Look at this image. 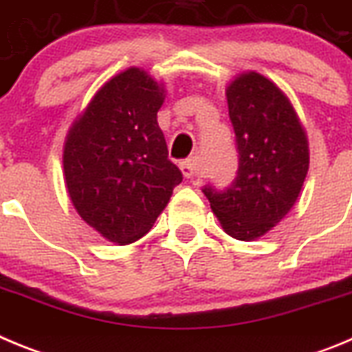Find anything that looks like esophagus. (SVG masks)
<instances>
[{"instance_id": "34e87169", "label": "esophagus", "mask_w": 352, "mask_h": 352, "mask_svg": "<svg viewBox=\"0 0 352 352\" xmlns=\"http://www.w3.org/2000/svg\"><path fill=\"white\" fill-rule=\"evenodd\" d=\"M182 173L185 178H194L195 174H197V167H195V160L194 158H190V160H185L182 162Z\"/></svg>"}]
</instances>
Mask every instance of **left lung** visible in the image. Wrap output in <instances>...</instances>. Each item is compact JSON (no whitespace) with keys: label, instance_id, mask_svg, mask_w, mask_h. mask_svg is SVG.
<instances>
[{"label":"left lung","instance_id":"1","mask_svg":"<svg viewBox=\"0 0 352 352\" xmlns=\"http://www.w3.org/2000/svg\"><path fill=\"white\" fill-rule=\"evenodd\" d=\"M236 133L238 176L223 192L204 186L229 236L254 241L291 211L309 173V139L296 111L273 80L245 72L226 88Z\"/></svg>","mask_w":352,"mask_h":352}]
</instances>
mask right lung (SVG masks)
<instances>
[{"instance_id": "1", "label": "right lung", "mask_w": 352, "mask_h": 352, "mask_svg": "<svg viewBox=\"0 0 352 352\" xmlns=\"http://www.w3.org/2000/svg\"><path fill=\"white\" fill-rule=\"evenodd\" d=\"M166 89L132 67L102 86L63 146L68 195L80 219L118 245L146 234L183 174L167 158L157 113Z\"/></svg>"}]
</instances>
